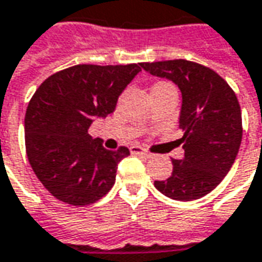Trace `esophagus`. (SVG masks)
I'll return each instance as SVG.
<instances>
[{"mask_svg": "<svg viewBox=\"0 0 262 262\" xmlns=\"http://www.w3.org/2000/svg\"><path fill=\"white\" fill-rule=\"evenodd\" d=\"M130 152L132 154H136V155H145V157H149V155H150L146 149L142 148V146H139V145H132Z\"/></svg>", "mask_w": 262, "mask_h": 262, "instance_id": "esophagus-1", "label": "esophagus"}]
</instances>
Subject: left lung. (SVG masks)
Here are the masks:
<instances>
[{
    "instance_id": "left-lung-1",
    "label": "left lung",
    "mask_w": 262,
    "mask_h": 262,
    "mask_svg": "<svg viewBox=\"0 0 262 262\" xmlns=\"http://www.w3.org/2000/svg\"><path fill=\"white\" fill-rule=\"evenodd\" d=\"M150 75L176 82L181 95L180 127L184 158L172 159V174L155 187L169 199L197 200L216 188L235 162L242 140L238 98L213 69L185 59L143 62Z\"/></svg>"
}]
</instances>
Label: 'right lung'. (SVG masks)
Masks as SVG:
<instances>
[{
  "mask_svg": "<svg viewBox=\"0 0 262 262\" xmlns=\"http://www.w3.org/2000/svg\"><path fill=\"white\" fill-rule=\"evenodd\" d=\"M140 63L75 65L41 82L24 117L26 152L53 197L72 206L95 203L112 190L129 149L108 150L88 133L97 117L113 113Z\"/></svg>",
  "mask_w": 262,
  "mask_h": 262,
  "instance_id": "right-lung-1",
  "label": "right lung"
}]
</instances>
